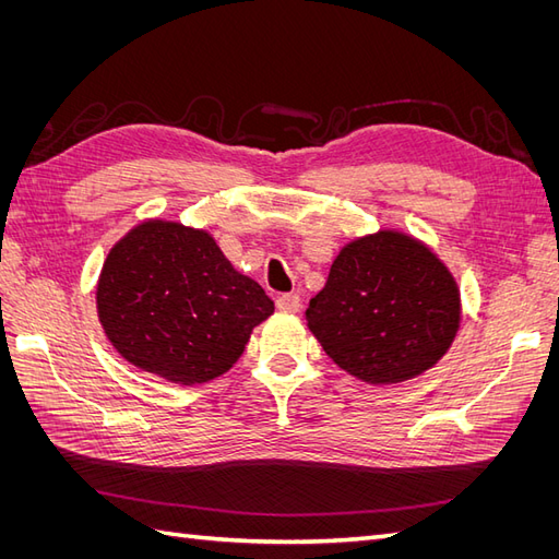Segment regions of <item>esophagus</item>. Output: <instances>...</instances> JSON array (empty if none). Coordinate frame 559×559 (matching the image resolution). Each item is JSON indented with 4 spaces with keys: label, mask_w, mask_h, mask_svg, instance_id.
Returning a JSON list of instances; mask_svg holds the SVG:
<instances>
[{
    "label": "esophagus",
    "mask_w": 559,
    "mask_h": 559,
    "mask_svg": "<svg viewBox=\"0 0 559 559\" xmlns=\"http://www.w3.org/2000/svg\"><path fill=\"white\" fill-rule=\"evenodd\" d=\"M277 308L282 312H298L300 310V296L298 294H282L277 298Z\"/></svg>",
    "instance_id": "esophagus-1"
}]
</instances>
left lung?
<instances>
[{
	"label": "left lung",
	"mask_w": 559,
	"mask_h": 559,
	"mask_svg": "<svg viewBox=\"0 0 559 559\" xmlns=\"http://www.w3.org/2000/svg\"><path fill=\"white\" fill-rule=\"evenodd\" d=\"M306 317L349 376L396 384L421 376L450 349L462 302L452 273L427 245L378 230L341 249Z\"/></svg>",
	"instance_id": "obj_1"
}]
</instances>
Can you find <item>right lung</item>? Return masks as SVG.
I'll return each instance as SVG.
<instances>
[{"label": "right lung", "instance_id": "right-lung-1", "mask_svg": "<svg viewBox=\"0 0 559 559\" xmlns=\"http://www.w3.org/2000/svg\"><path fill=\"white\" fill-rule=\"evenodd\" d=\"M275 312L214 238L151 218L118 240L97 280V317L126 361L175 384L210 382Z\"/></svg>", "mask_w": 559, "mask_h": 559}]
</instances>
